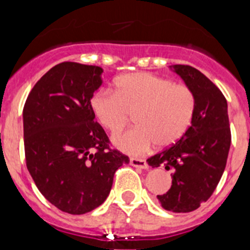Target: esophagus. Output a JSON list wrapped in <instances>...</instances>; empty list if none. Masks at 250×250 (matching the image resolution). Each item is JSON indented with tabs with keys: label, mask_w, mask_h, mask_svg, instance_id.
<instances>
[{
	"label": "esophagus",
	"mask_w": 250,
	"mask_h": 250,
	"mask_svg": "<svg viewBox=\"0 0 250 250\" xmlns=\"http://www.w3.org/2000/svg\"><path fill=\"white\" fill-rule=\"evenodd\" d=\"M130 165L134 167H139V169H147L149 167V165H147V163L144 159L131 158L130 159Z\"/></svg>",
	"instance_id": "1"
}]
</instances>
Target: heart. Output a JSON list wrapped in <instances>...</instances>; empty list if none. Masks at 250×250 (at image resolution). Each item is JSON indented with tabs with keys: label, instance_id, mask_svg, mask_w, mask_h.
<instances>
[{
	"label": "heart",
	"instance_id": "obj_1",
	"mask_svg": "<svg viewBox=\"0 0 250 250\" xmlns=\"http://www.w3.org/2000/svg\"><path fill=\"white\" fill-rule=\"evenodd\" d=\"M115 91L103 89L91 99V109L100 125L118 132L134 114L138 125L112 136L116 149L130 155H141L154 145L167 147L184 136L193 124L196 98L184 83L149 72L119 77Z\"/></svg>",
	"mask_w": 250,
	"mask_h": 250
}]
</instances>
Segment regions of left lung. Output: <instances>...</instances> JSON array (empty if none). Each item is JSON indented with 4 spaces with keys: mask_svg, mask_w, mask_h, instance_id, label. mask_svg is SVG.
Segmentation results:
<instances>
[{
    "mask_svg": "<svg viewBox=\"0 0 250 250\" xmlns=\"http://www.w3.org/2000/svg\"><path fill=\"white\" fill-rule=\"evenodd\" d=\"M170 70L195 94V116L184 136L147 159V164L173 171L170 189L156 196L161 207L173 213H189L210 198L224 173L231 141L228 103L199 70L187 65H173Z\"/></svg>",
    "mask_w": 250,
    "mask_h": 250,
    "instance_id": "1",
    "label": "left lung"
}]
</instances>
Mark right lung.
<instances>
[{"label":"right lung","mask_w":250,"mask_h":250,"mask_svg":"<svg viewBox=\"0 0 250 250\" xmlns=\"http://www.w3.org/2000/svg\"><path fill=\"white\" fill-rule=\"evenodd\" d=\"M99 66L61 62L31 90L23 107L26 164L40 193L74 215L89 213L109 196L115 171L129 158L109 147L91 109L103 85Z\"/></svg>","instance_id":"obj_1"}]
</instances>
